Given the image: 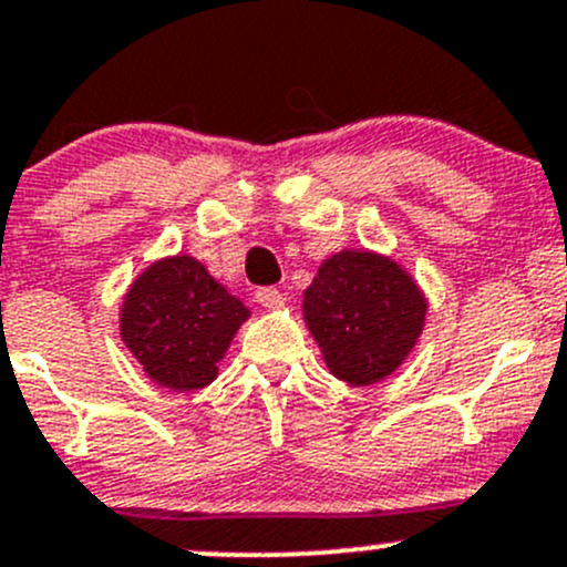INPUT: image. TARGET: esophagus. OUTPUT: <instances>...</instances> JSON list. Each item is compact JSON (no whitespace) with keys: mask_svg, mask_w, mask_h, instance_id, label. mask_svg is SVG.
<instances>
[{"mask_svg":"<svg viewBox=\"0 0 567 567\" xmlns=\"http://www.w3.org/2000/svg\"><path fill=\"white\" fill-rule=\"evenodd\" d=\"M255 301H258L260 307L274 309V307H279V303H282V293H279L277 288H258V290H255Z\"/></svg>","mask_w":567,"mask_h":567,"instance_id":"1","label":"esophagus"}]
</instances>
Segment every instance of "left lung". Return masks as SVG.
<instances>
[{"label": "left lung", "instance_id": "obj_1", "mask_svg": "<svg viewBox=\"0 0 567 567\" xmlns=\"http://www.w3.org/2000/svg\"><path fill=\"white\" fill-rule=\"evenodd\" d=\"M426 301L393 260L339 252L303 293V320L326 363L350 385H372L399 367L424 329Z\"/></svg>", "mask_w": 567, "mask_h": 567}]
</instances>
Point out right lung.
Returning <instances> with one entry per match:
<instances>
[{"instance_id": "right-lung-1", "label": "right lung", "mask_w": 567, "mask_h": 567, "mask_svg": "<svg viewBox=\"0 0 567 567\" xmlns=\"http://www.w3.org/2000/svg\"><path fill=\"white\" fill-rule=\"evenodd\" d=\"M249 309L189 255L159 260L135 279L122 307V339L154 383L204 389L217 378Z\"/></svg>"}]
</instances>
